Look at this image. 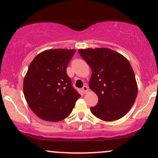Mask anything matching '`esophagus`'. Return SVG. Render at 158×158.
<instances>
[{"label":"esophagus","mask_w":158,"mask_h":158,"mask_svg":"<svg viewBox=\"0 0 158 158\" xmlns=\"http://www.w3.org/2000/svg\"><path fill=\"white\" fill-rule=\"evenodd\" d=\"M82 90H83V93H84V94L88 93V87L87 86V85H85V86H83Z\"/></svg>","instance_id":"34e87169"}]
</instances>
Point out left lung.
I'll return each mask as SVG.
<instances>
[{
    "mask_svg": "<svg viewBox=\"0 0 158 158\" xmlns=\"http://www.w3.org/2000/svg\"><path fill=\"white\" fill-rule=\"evenodd\" d=\"M92 70L90 90L97 95L90 111L97 118L110 122L129 111L137 95V84L131 64L125 56L108 48L78 50Z\"/></svg>",
    "mask_w": 158,
    "mask_h": 158,
    "instance_id": "8db88e82",
    "label": "left lung"
}]
</instances>
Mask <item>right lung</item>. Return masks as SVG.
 Returning <instances> with one entry per match:
<instances>
[{"label": "right lung", "mask_w": 158, "mask_h": 158, "mask_svg": "<svg viewBox=\"0 0 158 158\" xmlns=\"http://www.w3.org/2000/svg\"><path fill=\"white\" fill-rule=\"evenodd\" d=\"M76 50L50 49L40 52L23 79L26 101L39 118L59 122L72 112L80 94L72 87L67 66Z\"/></svg>", "instance_id": "right-lung-1"}]
</instances>
